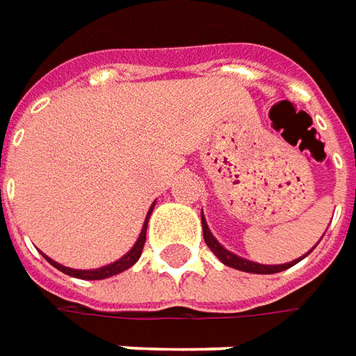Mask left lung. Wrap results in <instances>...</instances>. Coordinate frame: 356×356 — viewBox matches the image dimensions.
<instances>
[{
  "mask_svg": "<svg viewBox=\"0 0 356 356\" xmlns=\"http://www.w3.org/2000/svg\"><path fill=\"white\" fill-rule=\"evenodd\" d=\"M202 229H204V241H206V245L209 249L213 250V254H216L219 261L223 262V264H227L231 268H237V270H243V273H252V274H274V273H282L286 268H290V266H294L296 262H288V264H276V266H268V264H259V262H250L245 261V259H241L237 254H233V252H229L227 249H223L219 243L216 241V237L211 235V231L207 227L206 219L202 216ZM304 259V257H302Z\"/></svg>",
  "mask_w": 356,
  "mask_h": 356,
  "instance_id": "8db88e82",
  "label": "left lung"
}]
</instances>
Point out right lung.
Masks as SVG:
<instances>
[{"label":"right lung","mask_w":356,"mask_h":356,"mask_svg":"<svg viewBox=\"0 0 356 356\" xmlns=\"http://www.w3.org/2000/svg\"><path fill=\"white\" fill-rule=\"evenodd\" d=\"M152 207H154V204L150 206L149 216L145 219V225L140 229V235L139 239H137V243H135V247L129 250L123 259H119V261L111 262V264H107V266H102V268H95V270H74V268H68V266H62L58 262H54L52 259H49V257H44V259H47L54 268H58L60 273L68 274V276H74V278H82V280H104V278H109V276H115V274L123 273V270H127L129 266H133L135 262L139 261L143 247H145V241H147V223H149V217L150 213H152Z\"/></svg>","instance_id":"right-lung-1"}]
</instances>
